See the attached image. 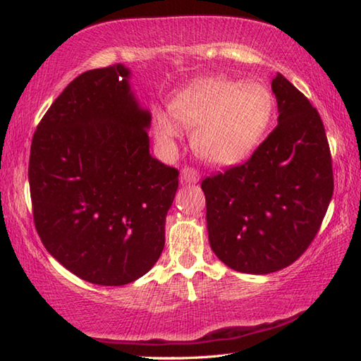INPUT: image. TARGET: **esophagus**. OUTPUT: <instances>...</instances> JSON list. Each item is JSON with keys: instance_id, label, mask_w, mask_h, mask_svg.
Masks as SVG:
<instances>
[{"instance_id": "obj_1", "label": "esophagus", "mask_w": 361, "mask_h": 361, "mask_svg": "<svg viewBox=\"0 0 361 361\" xmlns=\"http://www.w3.org/2000/svg\"><path fill=\"white\" fill-rule=\"evenodd\" d=\"M180 178L183 183H197L200 180V173L194 167L181 169Z\"/></svg>"}]
</instances>
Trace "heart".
<instances>
[{
	"mask_svg": "<svg viewBox=\"0 0 361 361\" xmlns=\"http://www.w3.org/2000/svg\"><path fill=\"white\" fill-rule=\"evenodd\" d=\"M274 107L276 102L265 85L214 75L176 94L170 114L183 126L194 128L192 147L202 159L232 166L246 159L264 140ZM173 118L166 114L156 116L154 129L161 142L180 134Z\"/></svg>",
	"mask_w": 361,
	"mask_h": 361,
	"instance_id": "b5f03b06",
	"label": "heart"
}]
</instances>
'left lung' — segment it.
<instances>
[{
    "instance_id": "left-lung-1",
    "label": "left lung",
    "mask_w": 361,
    "mask_h": 361,
    "mask_svg": "<svg viewBox=\"0 0 361 361\" xmlns=\"http://www.w3.org/2000/svg\"><path fill=\"white\" fill-rule=\"evenodd\" d=\"M278 124L251 158L202 181L209 245L232 270L267 274L316 238L333 195L330 145L319 112L287 78H273Z\"/></svg>"
}]
</instances>
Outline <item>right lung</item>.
Segmentation results:
<instances>
[{"label":"right lung","mask_w":361,"mask_h":361,"mask_svg":"<svg viewBox=\"0 0 361 361\" xmlns=\"http://www.w3.org/2000/svg\"><path fill=\"white\" fill-rule=\"evenodd\" d=\"M123 64L74 78L39 121L28 180L45 249L88 283L124 286L159 259L180 172L149 154V114Z\"/></svg>","instance_id":"obj_1"}]
</instances>
